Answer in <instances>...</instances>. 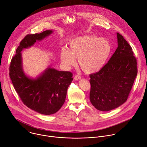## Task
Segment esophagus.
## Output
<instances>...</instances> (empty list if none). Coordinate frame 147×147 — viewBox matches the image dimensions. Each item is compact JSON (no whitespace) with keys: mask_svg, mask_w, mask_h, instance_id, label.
<instances>
[{"mask_svg":"<svg viewBox=\"0 0 147 147\" xmlns=\"http://www.w3.org/2000/svg\"><path fill=\"white\" fill-rule=\"evenodd\" d=\"M81 79V77H80V76H79V75H75V76H74V79L75 80H80Z\"/></svg>","mask_w":147,"mask_h":147,"instance_id":"esophagus-1","label":"esophagus"}]
</instances>
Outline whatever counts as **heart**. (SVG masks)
I'll list each match as a JSON object with an SVG mask.
<instances>
[{
    "label": "heart",
    "mask_w": 147,
    "mask_h": 147,
    "mask_svg": "<svg viewBox=\"0 0 147 147\" xmlns=\"http://www.w3.org/2000/svg\"><path fill=\"white\" fill-rule=\"evenodd\" d=\"M111 50V45L106 39L83 35L71 40L68 49L63 47L60 51V58L64 65L68 68L74 65L75 58H78L82 69L87 73H92L98 71L104 66Z\"/></svg>",
    "instance_id": "1"
}]
</instances>
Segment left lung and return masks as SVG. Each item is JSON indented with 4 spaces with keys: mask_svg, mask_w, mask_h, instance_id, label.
<instances>
[{
    "mask_svg": "<svg viewBox=\"0 0 147 147\" xmlns=\"http://www.w3.org/2000/svg\"><path fill=\"white\" fill-rule=\"evenodd\" d=\"M118 46L108 62L90 75V100L98 110L109 111L125 102L137 75L132 48L119 33Z\"/></svg>",
    "mask_w": 147,
    "mask_h": 147,
    "instance_id": "1",
    "label": "left lung"
}]
</instances>
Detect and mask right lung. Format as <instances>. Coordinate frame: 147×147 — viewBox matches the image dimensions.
I'll list each match as a JSON object with an SVG mask.
<instances>
[{"mask_svg":"<svg viewBox=\"0 0 147 147\" xmlns=\"http://www.w3.org/2000/svg\"><path fill=\"white\" fill-rule=\"evenodd\" d=\"M51 30L27 35L20 42L9 68L10 78L23 103L43 115L56 113L64 104L68 87L73 78L68 71H59L49 67L36 78L28 77L22 68L21 51L50 35Z\"/></svg>","mask_w":147,"mask_h":147,"instance_id":"obj_1","label":"right lung"}]
</instances>
